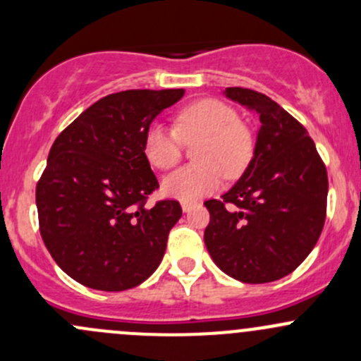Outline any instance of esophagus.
I'll return each instance as SVG.
<instances>
[{
    "mask_svg": "<svg viewBox=\"0 0 361 361\" xmlns=\"http://www.w3.org/2000/svg\"><path fill=\"white\" fill-rule=\"evenodd\" d=\"M192 207H194V202H181V209L185 211V213H188V211L192 209Z\"/></svg>",
    "mask_w": 361,
    "mask_h": 361,
    "instance_id": "obj_1",
    "label": "esophagus"
}]
</instances>
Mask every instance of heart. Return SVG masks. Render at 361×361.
<instances>
[{
    "label": "heart",
    "mask_w": 361,
    "mask_h": 361,
    "mask_svg": "<svg viewBox=\"0 0 361 361\" xmlns=\"http://www.w3.org/2000/svg\"><path fill=\"white\" fill-rule=\"evenodd\" d=\"M199 164L178 169L164 181V192L192 202L220 188L224 174L241 176L255 154V134L234 106L218 99H199L181 108L173 127L154 123L145 133V157L154 167L169 171L180 162L183 141H197Z\"/></svg>",
    "instance_id": "b5f03b06"
}]
</instances>
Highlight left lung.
<instances>
[{
    "label": "left lung",
    "instance_id": "left-lung-1",
    "mask_svg": "<svg viewBox=\"0 0 361 361\" xmlns=\"http://www.w3.org/2000/svg\"><path fill=\"white\" fill-rule=\"evenodd\" d=\"M231 99L260 115L257 147L241 180L209 199L204 243L214 264L243 283L293 272L318 243L329 176L305 127L265 94L227 87Z\"/></svg>",
    "mask_w": 361,
    "mask_h": 361
}]
</instances>
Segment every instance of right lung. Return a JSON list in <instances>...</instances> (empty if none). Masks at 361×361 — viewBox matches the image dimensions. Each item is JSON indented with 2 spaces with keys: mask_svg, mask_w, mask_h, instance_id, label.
Here are the masks:
<instances>
[{
  "mask_svg": "<svg viewBox=\"0 0 361 361\" xmlns=\"http://www.w3.org/2000/svg\"><path fill=\"white\" fill-rule=\"evenodd\" d=\"M183 89L123 90L87 108L56 137L36 185L39 234L64 272L103 292L154 274L181 206L162 199L143 152L145 133Z\"/></svg>",
  "mask_w": 361,
  "mask_h": 361,
  "instance_id": "right-lung-1",
  "label": "right lung"
}]
</instances>
